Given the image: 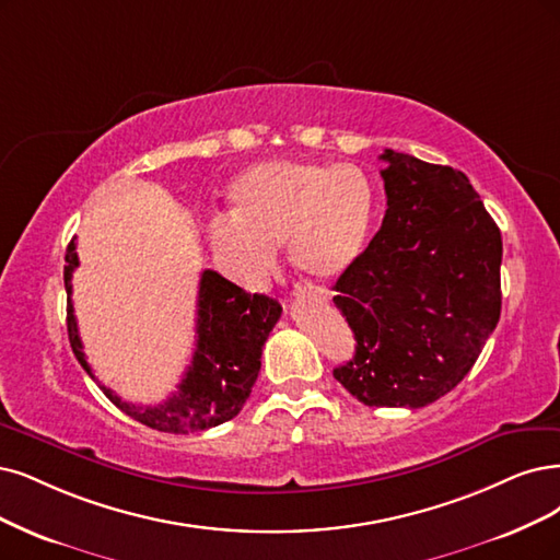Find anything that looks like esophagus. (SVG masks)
<instances>
[{"mask_svg":"<svg viewBox=\"0 0 560 560\" xmlns=\"http://www.w3.org/2000/svg\"><path fill=\"white\" fill-rule=\"evenodd\" d=\"M295 298H312V300H325L323 295L314 293V291H306V288H298L295 291Z\"/></svg>","mask_w":560,"mask_h":560,"instance_id":"esophagus-1","label":"esophagus"}]
</instances>
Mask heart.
I'll return each instance as SVG.
<instances>
[{"label":"heart","mask_w":560,"mask_h":560,"mask_svg":"<svg viewBox=\"0 0 560 560\" xmlns=\"http://www.w3.org/2000/svg\"><path fill=\"white\" fill-rule=\"evenodd\" d=\"M235 217L210 225V244L244 285H258L277 267L279 244L314 279L339 277L364 252L374 189L355 165L302 161L258 163L233 189Z\"/></svg>","instance_id":"1"}]
</instances>
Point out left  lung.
Wrapping results in <instances>:
<instances>
[{
  "label": "left lung",
  "mask_w": 560,
  "mask_h": 560,
  "mask_svg": "<svg viewBox=\"0 0 560 560\" xmlns=\"http://www.w3.org/2000/svg\"><path fill=\"white\" fill-rule=\"evenodd\" d=\"M381 159L383 225L335 283L355 335L335 378L366 406L422 408L464 381L499 325L503 242L462 171Z\"/></svg>",
  "instance_id": "left-lung-1"
}]
</instances>
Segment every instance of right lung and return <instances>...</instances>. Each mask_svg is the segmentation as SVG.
I'll list each match as a JSON object with an SVG mask.
<instances>
[{"label": "right lung", "mask_w": 560, "mask_h": 560, "mask_svg": "<svg viewBox=\"0 0 560 560\" xmlns=\"http://www.w3.org/2000/svg\"><path fill=\"white\" fill-rule=\"evenodd\" d=\"M75 240L67 246V329L73 355L94 378L82 353L71 302V277L78 267ZM281 316V304L267 295L246 293L214 269H205L198 285L196 350L175 395L156 406L124 401L106 385L98 387L121 412L140 424L165 433H194L233 420L252 395L260 371L262 346Z\"/></svg>", "instance_id": "1"}]
</instances>
